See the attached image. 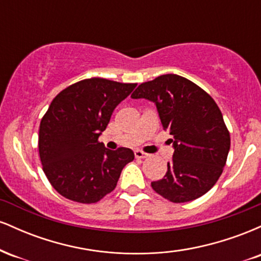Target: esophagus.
<instances>
[{
  "label": "esophagus",
  "mask_w": 261,
  "mask_h": 261,
  "mask_svg": "<svg viewBox=\"0 0 261 261\" xmlns=\"http://www.w3.org/2000/svg\"><path fill=\"white\" fill-rule=\"evenodd\" d=\"M135 157L141 158V160H145V158L149 157V154L145 153V152H142V151H140V149H136V151H135Z\"/></svg>",
  "instance_id": "obj_1"
}]
</instances>
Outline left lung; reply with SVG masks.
Wrapping results in <instances>:
<instances>
[{
  "label": "left lung",
  "instance_id": "8db88e82",
  "mask_svg": "<svg viewBox=\"0 0 261 261\" xmlns=\"http://www.w3.org/2000/svg\"><path fill=\"white\" fill-rule=\"evenodd\" d=\"M131 98H145L157 108L164 130L173 139V160L163 179L152 181L155 193L180 203L202 196L223 172L230 137L215 100L191 81L162 74L141 83Z\"/></svg>",
  "mask_w": 261,
  "mask_h": 261
}]
</instances>
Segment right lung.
Segmentation results:
<instances>
[{
  "label": "right lung",
  "mask_w": 261,
  "mask_h": 261,
  "mask_svg": "<svg viewBox=\"0 0 261 261\" xmlns=\"http://www.w3.org/2000/svg\"><path fill=\"white\" fill-rule=\"evenodd\" d=\"M135 83L106 79L80 81L60 92L39 128L43 170L62 196L81 203L99 201L118 184L135 154L130 148L110 151L98 141L118 104Z\"/></svg>",
  "instance_id": "add662e5"
}]
</instances>
